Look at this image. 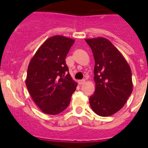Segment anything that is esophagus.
Here are the masks:
<instances>
[{
  "label": "esophagus",
  "mask_w": 148,
  "mask_h": 148,
  "mask_svg": "<svg viewBox=\"0 0 148 148\" xmlns=\"http://www.w3.org/2000/svg\"><path fill=\"white\" fill-rule=\"evenodd\" d=\"M78 84H83L84 83V82H85V80H84V79H82V80H79L78 81Z\"/></svg>",
  "instance_id": "esophagus-1"
}]
</instances>
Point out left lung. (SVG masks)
Here are the masks:
<instances>
[{"label":"left lung","mask_w":148,"mask_h":148,"mask_svg":"<svg viewBox=\"0 0 148 148\" xmlns=\"http://www.w3.org/2000/svg\"><path fill=\"white\" fill-rule=\"evenodd\" d=\"M95 59V90L90 97L92 110L110 116L123 108L133 91L132 73L118 49L104 38L85 39Z\"/></svg>","instance_id":"8db88e82"}]
</instances>
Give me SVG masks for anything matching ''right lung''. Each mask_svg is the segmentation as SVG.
<instances>
[{
  "label": "right lung",
  "mask_w": 148,
  "mask_h": 148,
  "mask_svg": "<svg viewBox=\"0 0 148 148\" xmlns=\"http://www.w3.org/2000/svg\"><path fill=\"white\" fill-rule=\"evenodd\" d=\"M74 42L61 35L49 38L29 64L26 86L34 102L46 114L64 110L76 89L65 61Z\"/></svg>",
  "instance_id": "1"
}]
</instances>
